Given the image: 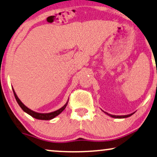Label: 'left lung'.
<instances>
[{
	"label": "left lung",
	"mask_w": 157,
	"mask_h": 157,
	"mask_svg": "<svg viewBox=\"0 0 157 157\" xmlns=\"http://www.w3.org/2000/svg\"><path fill=\"white\" fill-rule=\"evenodd\" d=\"M104 112L106 113V114H107V115H109V116H110L111 117H112V118H116V119H124V118H127V117H131V116L132 115H133L134 114V113H135V112H133V113H130V114H128V115H123V116H117V115H111V114H110V113H108L107 112H105V111H104Z\"/></svg>",
	"instance_id": "obj_1"
}]
</instances>
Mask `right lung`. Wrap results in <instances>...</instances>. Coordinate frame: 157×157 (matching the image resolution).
<instances>
[{"label": "right lung", "mask_w": 157, "mask_h": 157, "mask_svg": "<svg viewBox=\"0 0 157 157\" xmlns=\"http://www.w3.org/2000/svg\"><path fill=\"white\" fill-rule=\"evenodd\" d=\"M13 89V94H14V96H15V98H16V99L17 101V102H18V104L19 106L21 109H23V111H25V113H27L28 114H29L30 116H31L32 117L35 118L36 119H40V120H51L53 119V118H55L56 117H57L58 115H59L60 113H61L62 111H63L64 109H66V106H67V104L68 102V100L67 101V102L66 103L65 105H64L63 106H62L61 109H58V110L55 111H53V112H50V113H38V112H36V111H34L33 110H31V109H30L29 108H28L26 106H25L24 104H23L22 101L19 99V98L18 97V96L16 95V92H15L13 88H12Z\"/></svg>", "instance_id": "1"}]
</instances>
